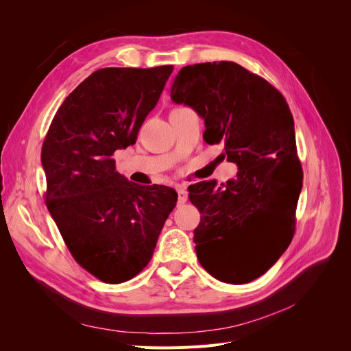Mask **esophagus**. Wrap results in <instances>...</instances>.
<instances>
[{"mask_svg":"<svg viewBox=\"0 0 351 351\" xmlns=\"http://www.w3.org/2000/svg\"><path fill=\"white\" fill-rule=\"evenodd\" d=\"M176 192H178V199H179V204H185L188 200V191L185 185H178L176 186Z\"/></svg>","mask_w":351,"mask_h":351,"instance_id":"1","label":"esophagus"}]
</instances>
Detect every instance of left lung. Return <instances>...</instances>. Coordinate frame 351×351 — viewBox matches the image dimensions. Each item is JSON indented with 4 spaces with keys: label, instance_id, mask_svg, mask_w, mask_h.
<instances>
[{
    "label": "left lung",
    "instance_id": "8db88e82",
    "mask_svg": "<svg viewBox=\"0 0 351 351\" xmlns=\"http://www.w3.org/2000/svg\"><path fill=\"white\" fill-rule=\"evenodd\" d=\"M171 98L205 119L204 139L225 145L223 158L239 169L226 183L188 188L202 213L199 263L220 282L249 283L279 261L296 226L303 171L290 108L266 80L230 61L183 66Z\"/></svg>",
    "mask_w": 351,
    "mask_h": 351
}]
</instances>
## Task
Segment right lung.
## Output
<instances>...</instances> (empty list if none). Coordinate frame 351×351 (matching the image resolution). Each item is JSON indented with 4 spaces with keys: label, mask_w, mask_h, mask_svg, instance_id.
I'll return each instance as SVG.
<instances>
[{
    "label": "right lung",
    "mask_w": 351,
    "mask_h": 351,
    "mask_svg": "<svg viewBox=\"0 0 351 351\" xmlns=\"http://www.w3.org/2000/svg\"><path fill=\"white\" fill-rule=\"evenodd\" d=\"M173 71L102 68L65 98L44 139L45 204L77 263L104 283L149 263L178 202L175 189L129 182L112 155L134 145Z\"/></svg>",
    "instance_id": "obj_1"
}]
</instances>
